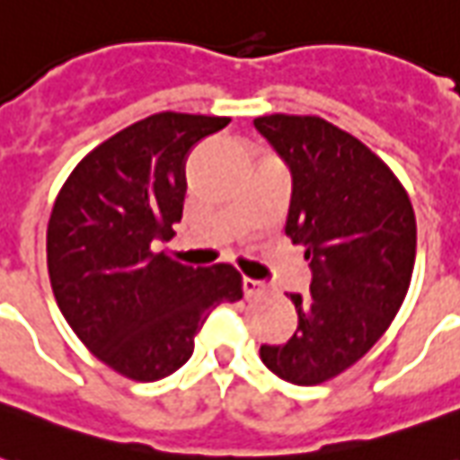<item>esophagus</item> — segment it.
I'll return each mask as SVG.
<instances>
[{
	"mask_svg": "<svg viewBox=\"0 0 460 460\" xmlns=\"http://www.w3.org/2000/svg\"><path fill=\"white\" fill-rule=\"evenodd\" d=\"M266 293V286L253 279H243V296L246 298H261Z\"/></svg>",
	"mask_w": 460,
	"mask_h": 460,
	"instance_id": "34e87169",
	"label": "esophagus"
}]
</instances>
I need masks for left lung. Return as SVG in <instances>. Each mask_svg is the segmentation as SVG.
Segmentation results:
<instances>
[{
	"label": "left lung",
	"mask_w": 460,
	"mask_h": 460,
	"mask_svg": "<svg viewBox=\"0 0 460 460\" xmlns=\"http://www.w3.org/2000/svg\"><path fill=\"white\" fill-rule=\"evenodd\" d=\"M256 130L293 172L286 236L305 246L310 293H293L298 328L261 359L290 385L330 382L359 362L402 308L416 259L404 184L355 135L318 115H263Z\"/></svg>",
	"instance_id": "8db88e82"
}]
</instances>
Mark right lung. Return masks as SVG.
<instances>
[{"label":"right lung","instance_id":"1","mask_svg":"<svg viewBox=\"0 0 460 460\" xmlns=\"http://www.w3.org/2000/svg\"><path fill=\"white\" fill-rule=\"evenodd\" d=\"M231 118L155 113L128 125L78 162L46 229L56 303L78 340L132 382L177 372L211 308L243 298L241 273L190 269L155 251L184 207V164L194 145Z\"/></svg>","mask_w":460,"mask_h":460}]
</instances>
